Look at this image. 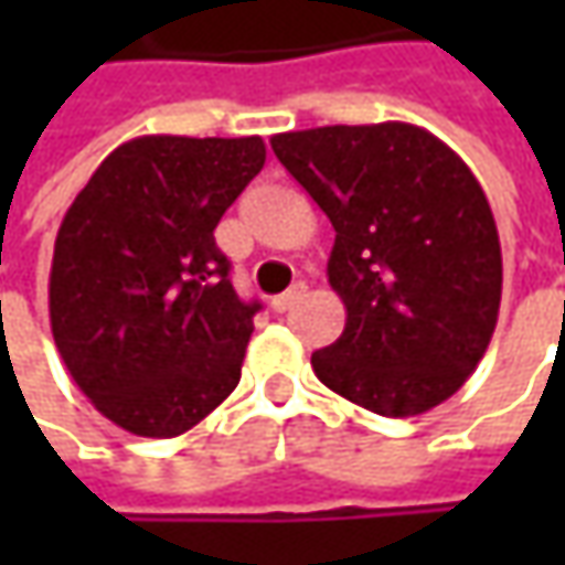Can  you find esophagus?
<instances>
[{
    "label": "esophagus",
    "instance_id": "34e87169",
    "mask_svg": "<svg viewBox=\"0 0 565 565\" xmlns=\"http://www.w3.org/2000/svg\"><path fill=\"white\" fill-rule=\"evenodd\" d=\"M305 289H308L305 282H295V286H292V289H289V292H282V295H276V298H273L270 308H273V311H276V315H282V311H289V308H292L295 301H298V298L305 295Z\"/></svg>",
    "mask_w": 565,
    "mask_h": 565
}]
</instances>
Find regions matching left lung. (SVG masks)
Instances as JSON below:
<instances>
[{
  "mask_svg": "<svg viewBox=\"0 0 565 565\" xmlns=\"http://www.w3.org/2000/svg\"><path fill=\"white\" fill-rule=\"evenodd\" d=\"M270 147L337 228L327 276L345 330L311 355L320 383L386 418L449 399L484 359L503 292L471 169L408 121L286 131Z\"/></svg>",
  "mask_w": 565,
  "mask_h": 565,
  "instance_id": "left-lung-1",
  "label": "left lung"
}]
</instances>
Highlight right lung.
<instances>
[{
  "mask_svg": "<svg viewBox=\"0 0 565 565\" xmlns=\"http://www.w3.org/2000/svg\"><path fill=\"white\" fill-rule=\"evenodd\" d=\"M264 160L257 135H147L68 206L50 327L81 393L121 430L179 437L238 386L260 305L235 295L213 228Z\"/></svg>",
  "mask_w": 565,
  "mask_h": 565,
  "instance_id": "obj_1",
  "label": "right lung"
}]
</instances>
